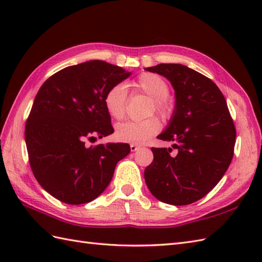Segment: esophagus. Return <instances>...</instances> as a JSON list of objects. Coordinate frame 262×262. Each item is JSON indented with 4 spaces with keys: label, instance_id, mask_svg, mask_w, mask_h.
I'll use <instances>...</instances> for the list:
<instances>
[{
    "label": "esophagus",
    "instance_id": "esophagus-1",
    "mask_svg": "<svg viewBox=\"0 0 262 262\" xmlns=\"http://www.w3.org/2000/svg\"><path fill=\"white\" fill-rule=\"evenodd\" d=\"M138 149H140V146L135 145V144H130V151L132 152H136V151H138Z\"/></svg>",
    "mask_w": 262,
    "mask_h": 262
}]
</instances>
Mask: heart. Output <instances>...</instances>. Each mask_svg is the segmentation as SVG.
Returning a JSON list of instances; mask_svg holds the SVG:
<instances>
[{
    "label": "heart",
    "instance_id": "1",
    "mask_svg": "<svg viewBox=\"0 0 262 262\" xmlns=\"http://www.w3.org/2000/svg\"><path fill=\"white\" fill-rule=\"evenodd\" d=\"M137 92L146 94L152 99V111H155L163 118H168L172 113V103L168 99L170 88L166 81L158 74L143 73L133 83ZM104 107L109 115L116 119H121L125 116L127 103V89L118 83L111 86L104 96ZM161 122L152 117L142 121H126L116 128V137L121 142L143 144L154 136L160 130Z\"/></svg>",
    "mask_w": 262,
    "mask_h": 262
}]
</instances>
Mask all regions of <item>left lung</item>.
<instances>
[{
	"label": "left lung",
	"instance_id": "1",
	"mask_svg": "<svg viewBox=\"0 0 262 262\" xmlns=\"http://www.w3.org/2000/svg\"><path fill=\"white\" fill-rule=\"evenodd\" d=\"M145 70L168 79L176 94L173 114L158 136L173 145L152 147L154 160L144 171L146 186L160 202L192 204L219 183L231 164L234 124L223 93L208 77L181 64Z\"/></svg>",
	"mask_w": 262,
	"mask_h": 262
}]
</instances>
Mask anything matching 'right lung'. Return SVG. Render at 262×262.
<instances>
[{"label": "right lung", "instance_id": "add662e5", "mask_svg": "<svg viewBox=\"0 0 262 262\" xmlns=\"http://www.w3.org/2000/svg\"><path fill=\"white\" fill-rule=\"evenodd\" d=\"M130 74L103 60H89L58 71L39 89L26 122L28 155L39 185L60 202H92L129 154L126 143L88 147L85 142L113 134L104 96Z\"/></svg>", "mask_w": 262, "mask_h": 262}]
</instances>
